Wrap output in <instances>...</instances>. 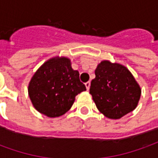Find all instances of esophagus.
Returning a JSON list of instances; mask_svg holds the SVG:
<instances>
[{
  "instance_id": "1",
  "label": "esophagus",
  "mask_w": 158,
  "mask_h": 158,
  "mask_svg": "<svg viewBox=\"0 0 158 158\" xmlns=\"http://www.w3.org/2000/svg\"><path fill=\"white\" fill-rule=\"evenodd\" d=\"M85 86H86V89H89V87H90V82L88 81V82L85 83Z\"/></svg>"
}]
</instances>
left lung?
<instances>
[{"label":"left lung","instance_id":"left-lung-1","mask_svg":"<svg viewBox=\"0 0 158 158\" xmlns=\"http://www.w3.org/2000/svg\"><path fill=\"white\" fill-rule=\"evenodd\" d=\"M95 74L89 94L101 113L109 118L118 119L135 108L141 90L124 66L103 61L97 66Z\"/></svg>","mask_w":158,"mask_h":158}]
</instances>
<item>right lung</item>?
<instances>
[{
	"instance_id": "1",
	"label": "right lung",
	"mask_w": 158,
	"mask_h": 158,
	"mask_svg": "<svg viewBox=\"0 0 158 158\" xmlns=\"http://www.w3.org/2000/svg\"><path fill=\"white\" fill-rule=\"evenodd\" d=\"M86 90L79 80V73L73 70L66 57L52 58L34 74L29 85V95L38 112L50 118L67 113L75 96Z\"/></svg>"
}]
</instances>
